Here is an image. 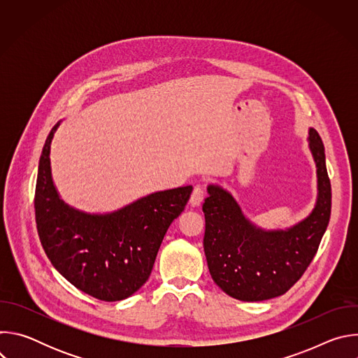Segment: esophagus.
Segmentation results:
<instances>
[{
  "label": "esophagus",
  "mask_w": 358,
  "mask_h": 358,
  "mask_svg": "<svg viewBox=\"0 0 358 358\" xmlns=\"http://www.w3.org/2000/svg\"><path fill=\"white\" fill-rule=\"evenodd\" d=\"M202 199H203V191H202V188L198 187V185L194 187L192 194H191V196H189V203H191L192 207H198V206H201Z\"/></svg>",
  "instance_id": "obj_1"
}]
</instances>
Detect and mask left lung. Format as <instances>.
<instances>
[{
    "mask_svg": "<svg viewBox=\"0 0 358 358\" xmlns=\"http://www.w3.org/2000/svg\"><path fill=\"white\" fill-rule=\"evenodd\" d=\"M309 148L316 164L317 199L313 211L286 229H262L252 224L234 195L210 184L202 203L206 215V252L214 282L231 297L261 301L286 293L308 269L327 229L331 213V185L324 145L309 129Z\"/></svg>",
    "mask_w": 358,
    "mask_h": 358,
    "instance_id": "1",
    "label": "left lung"
}]
</instances>
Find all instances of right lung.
I'll return each mask as SVG.
<instances>
[{
	"instance_id": "obj_1",
	"label": "right lung",
	"mask_w": 358,
	"mask_h": 358,
	"mask_svg": "<svg viewBox=\"0 0 358 358\" xmlns=\"http://www.w3.org/2000/svg\"><path fill=\"white\" fill-rule=\"evenodd\" d=\"M50 130L38 166L35 220L54 268L79 290L105 301L123 300L148 279L163 238L184 211L192 185L148 194L108 214L79 211L61 198L50 171Z\"/></svg>"
}]
</instances>
